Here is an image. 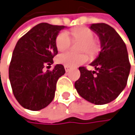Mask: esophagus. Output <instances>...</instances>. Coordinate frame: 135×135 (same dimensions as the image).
<instances>
[{
    "label": "esophagus",
    "mask_w": 135,
    "mask_h": 135,
    "mask_svg": "<svg viewBox=\"0 0 135 135\" xmlns=\"http://www.w3.org/2000/svg\"><path fill=\"white\" fill-rule=\"evenodd\" d=\"M64 67H65V71H66V72H68V71L70 70V66H67V65H65Z\"/></svg>",
    "instance_id": "34e87169"
}]
</instances>
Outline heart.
Here are the masks:
<instances>
[{
    "label": "heart",
    "instance_id": "heart-1",
    "mask_svg": "<svg viewBox=\"0 0 135 135\" xmlns=\"http://www.w3.org/2000/svg\"><path fill=\"white\" fill-rule=\"evenodd\" d=\"M72 39L74 40H80L83 42L81 50L86 51L91 55L94 54L97 50L96 44L94 41V32L87 27H78L73 29L70 32ZM71 39L66 31L61 32L56 40V45L58 51L65 52L70 47ZM58 63L70 66L75 67L85 63L87 61V56L82 54H74L72 52H65L57 56L56 58Z\"/></svg>",
    "mask_w": 135,
    "mask_h": 135
}]
</instances>
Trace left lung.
Masks as SVG:
<instances>
[{
    "label": "left lung",
    "mask_w": 135,
    "mask_h": 135,
    "mask_svg": "<svg viewBox=\"0 0 135 135\" xmlns=\"http://www.w3.org/2000/svg\"><path fill=\"white\" fill-rule=\"evenodd\" d=\"M90 29L100 40L101 51L90 64L96 71L79 67L80 78L74 86L83 99L101 105L114 100L125 89L131 64L126 44L112 27L95 23L90 26Z\"/></svg>",
    "instance_id": "obj_1"
}]
</instances>
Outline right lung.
Instances as JSON below:
<instances>
[{"instance_id":"obj_1","label":"right lung","mask_w":135,"mask_h":135,"mask_svg":"<svg viewBox=\"0 0 135 135\" xmlns=\"http://www.w3.org/2000/svg\"><path fill=\"white\" fill-rule=\"evenodd\" d=\"M65 28V26L40 23L25 34L15 46L9 78L15 98L27 109L40 110L53 100L56 82L65 70L59 64L52 71H44V68L53 63V57L58 53L56 40Z\"/></svg>"}]
</instances>
